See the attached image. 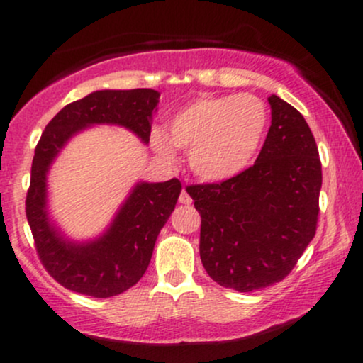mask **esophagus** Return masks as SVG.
<instances>
[{
	"mask_svg": "<svg viewBox=\"0 0 363 363\" xmlns=\"http://www.w3.org/2000/svg\"><path fill=\"white\" fill-rule=\"evenodd\" d=\"M191 201H193V199H191V196L187 194L186 189H182L181 196H179V203H182V205H191Z\"/></svg>",
	"mask_w": 363,
	"mask_h": 363,
	"instance_id": "1",
	"label": "esophagus"
}]
</instances>
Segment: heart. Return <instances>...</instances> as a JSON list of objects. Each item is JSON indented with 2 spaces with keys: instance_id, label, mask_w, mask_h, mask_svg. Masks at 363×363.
<instances>
[{
  "instance_id": "b5f03b06",
  "label": "heart",
  "mask_w": 363,
  "mask_h": 363,
  "mask_svg": "<svg viewBox=\"0 0 363 363\" xmlns=\"http://www.w3.org/2000/svg\"><path fill=\"white\" fill-rule=\"evenodd\" d=\"M268 123V107L256 95H203L174 114L169 136L155 131L153 145L165 157H172V143L189 150L199 177L227 181L252 164Z\"/></svg>"
}]
</instances>
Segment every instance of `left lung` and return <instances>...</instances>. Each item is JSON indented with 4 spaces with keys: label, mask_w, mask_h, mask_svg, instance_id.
Masks as SVG:
<instances>
[{
    "label": "left lung",
    "mask_w": 363,
    "mask_h": 363,
    "mask_svg": "<svg viewBox=\"0 0 363 363\" xmlns=\"http://www.w3.org/2000/svg\"><path fill=\"white\" fill-rule=\"evenodd\" d=\"M272 126L254 165L218 184L187 186L201 215L199 256L218 285L254 291L281 281L318 228L323 170L303 116L268 97Z\"/></svg>",
    "instance_id": "left-lung-1"
}]
</instances>
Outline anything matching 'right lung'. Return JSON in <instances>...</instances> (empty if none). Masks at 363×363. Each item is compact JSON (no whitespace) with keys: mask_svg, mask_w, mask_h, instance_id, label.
Returning <instances> with one entry per match:
<instances>
[{"mask_svg":"<svg viewBox=\"0 0 363 363\" xmlns=\"http://www.w3.org/2000/svg\"><path fill=\"white\" fill-rule=\"evenodd\" d=\"M157 90H97L68 104L49 121L35 147L25 211L39 259L65 289L95 298L123 294L140 281L155 240L181 194V182H138L106 232L89 242L66 239L48 213V172L72 136L94 124H116L150 141Z\"/></svg>","mask_w":363,"mask_h":363,"instance_id":"1","label":"right lung"}]
</instances>
